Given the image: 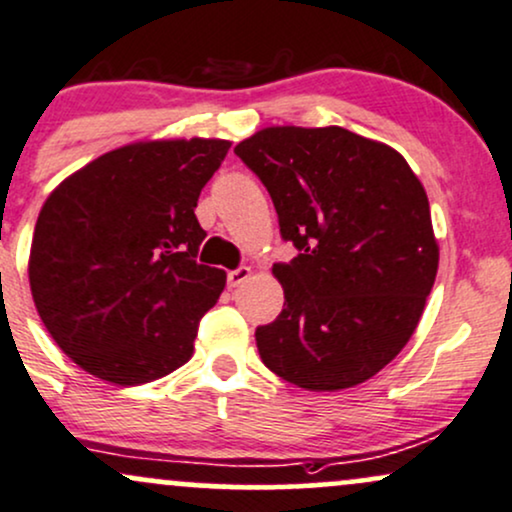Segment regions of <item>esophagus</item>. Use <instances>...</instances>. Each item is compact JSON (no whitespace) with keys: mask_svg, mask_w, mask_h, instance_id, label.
<instances>
[{"mask_svg":"<svg viewBox=\"0 0 512 512\" xmlns=\"http://www.w3.org/2000/svg\"><path fill=\"white\" fill-rule=\"evenodd\" d=\"M252 269L250 267H238L233 269V272H229V276H226V281H229V288H238L240 283H245L250 279Z\"/></svg>","mask_w":512,"mask_h":512,"instance_id":"obj_1","label":"esophagus"}]
</instances>
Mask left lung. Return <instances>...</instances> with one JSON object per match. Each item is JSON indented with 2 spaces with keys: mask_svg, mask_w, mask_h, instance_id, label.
<instances>
[{
  "mask_svg": "<svg viewBox=\"0 0 512 512\" xmlns=\"http://www.w3.org/2000/svg\"><path fill=\"white\" fill-rule=\"evenodd\" d=\"M298 257L274 264L283 310L257 326L262 362L307 391H341L396 357L424 312L439 243L400 152L341 126L262 128L236 145Z\"/></svg>",
  "mask_w": 512,
  "mask_h": 512,
  "instance_id": "1",
  "label": "left lung"
}]
</instances>
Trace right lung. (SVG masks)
<instances>
[{"label":"right lung","mask_w":512,"mask_h":512,"mask_svg":"<svg viewBox=\"0 0 512 512\" xmlns=\"http://www.w3.org/2000/svg\"><path fill=\"white\" fill-rule=\"evenodd\" d=\"M229 140H145L92 159L49 193L28 279L54 343L92 377L138 386L193 357L226 272L197 264V197Z\"/></svg>","instance_id":"obj_1"}]
</instances>
